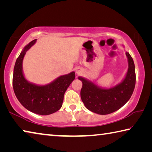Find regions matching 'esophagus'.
Instances as JSON below:
<instances>
[{"instance_id":"1","label":"esophagus","mask_w":152,"mask_h":152,"mask_svg":"<svg viewBox=\"0 0 152 152\" xmlns=\"http://www.w3.org/2000/svg\"><path fill=\"white\" fill-rule=\"evenodd\" d=\"M82 72V70L81 68L78 67V68H76V73L77 74H80Z\"/></svg>"}]
</instances>
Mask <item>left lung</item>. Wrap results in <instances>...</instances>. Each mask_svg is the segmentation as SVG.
<instances>
[{
	"label": "left lung",
	"mask_w": 152,
	"mask_h": 152,
	"mask_svg": "<svg viewBox=\"0 0 152 152\" xmlns=\"http://www.w3.org/2000/svg\"><path fill=\"white\" fill-rule=\"evenodd\" d=\"M129 68L127 75L121 83L109 89H102L92 82L79 77L82 82L80 96L85 107L92 112L107 115L119 110L132 96L135 86V64L128 52Z\"/></svg>",
	"instance_id": "1"
}]
</instances>
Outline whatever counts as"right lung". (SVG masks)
<instances>
[{
  "instance_id": "add662e5",
  "label": "right lung",
  "mask_w": 152,
  "mask_h": 152,
  "mask_svg": "<svg viewBox=\"0 0 152 152\" xmlns=\"http://www.w3.org/2000/svg\"><path fill=\"white\" fill-rule=\"evenodd\" d=\"M35 42L36 39L33 40L25 46L17 58L14 67L12 86L17 99L25 109L36 114L48 115L58 111L62 106L64 93L75 78V72L61 76L45 86H37L28 82L23 74V59Z\"/></svg>"
}]
</instances>
